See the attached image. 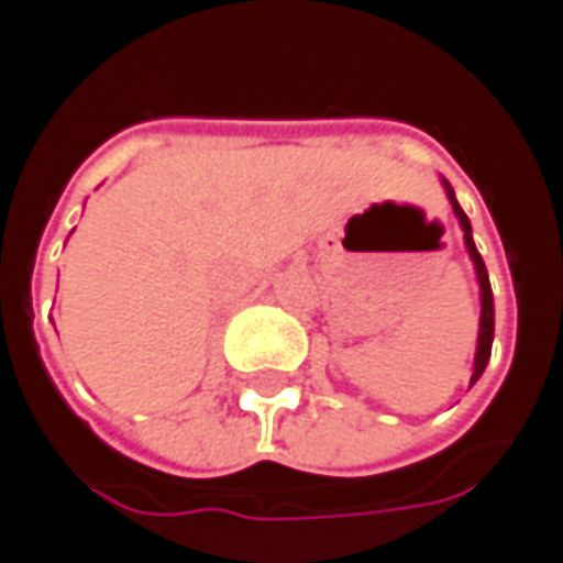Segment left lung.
Listing matches in <instances>:
<instances>
[{
  "label": "left lung",
  "mask_w": 563,
  "mask_h": 563,
  "mask_svg": "<svg viewBox=\"0 0 563 563\" xmlns=\"http://www.w3.org/2000/svg\"><path fill=\"white\" fill-rule=\"evenodd\" d=\"M444 190H448V200L454 206V216L461 219V228H464V241L466 250H470V256H473V266H476V275H479V291H483V316H479V344H476V363H473V378H470V385L476 382V378L483 376V369H486L488 357H492V338H495V303H492V288H488V272L486 263H483V256H479V250L473 244V234H470V219L464 216V209L457 206L454 200V190L451 185L444 181Z\"/></svg>",
  "instance_id": "8db88e82"
}]
</instances>
